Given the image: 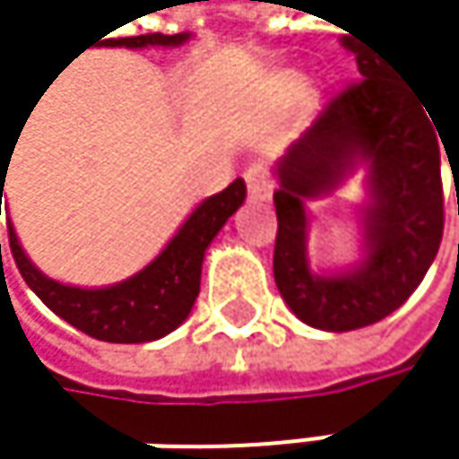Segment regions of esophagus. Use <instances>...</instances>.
Masks as SVG:
<instances>
[{
    "label": "esophagus",
    "mask_w": 459,
    "mask_h": 459,
    "mask_svg": "<svg viewBox=\"0 0 459 459\" xmlns=\"http://www.w3.org/2000/svg\"><path fill=\"white\" fill-rule=\"evenodd\" d=\"M247 188H249V194L255 196V199H263V202H268L271 196H273V180L268 178V172H265V167H260V164H252L249 169H247Z\"/></svg>",
    "instance_id": "esophagus-1"
}]
</instances>
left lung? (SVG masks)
<instances>
[{"mask_svg":"<svg viewBox=\"0 0 459 459\" xmlns=\"http://www.w3.org/2000/svg\"><path fill=\"white\" fill-rule=\"evenodd\" d=\"M361 79L332 95L311 127L290 143L273 172L279 233L273 279L290 311L308 326L348 332L385 319L417 290L444 233L438 125L420 95L388 76L380 55L351 39ZM429 114L425 115L424 111ZM449 167L455 169L449 151ZM359 169L357 257L326 264L310 255L306 204L331 195Z\"/></svg>","mask_w":459,"mask_h":459,"instance_id":"1","label":"left lung"}]
</instances>
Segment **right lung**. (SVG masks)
<instances>
[{
    "instance_id": "add662e5",
    "label": "right lung",
    "mask_w": 459,
    "mask_h": 459,
    "mask_svg": "<svg viewBox=\"0 0 459 459\" xmlns=\"http://www.w3.org/2000/svg\"><path fill=\"white\" fill-rule=\"evenodd\" d=\"M188 39H191L188 31L172 37L143 34L127 39H111L108 47H127V49L180 47ZM7 159H13V153ZM7 159L4 156L0 159V199L10 167ZM244 196H247V186L241 178H236L221 194L202 199L148 265H143L138 273L114 284L87 287V284H68L47 276L26 255L13 223H10V247L21 276L52 314L82 329L84 334L106 342H148L169 334L188 319L199 298L204 252L221 229L229 223L230 215L244 204Z\"/></svg>"
}]
</instances>
